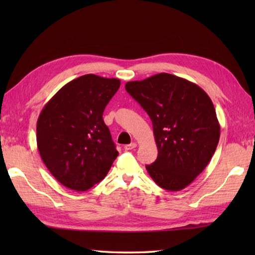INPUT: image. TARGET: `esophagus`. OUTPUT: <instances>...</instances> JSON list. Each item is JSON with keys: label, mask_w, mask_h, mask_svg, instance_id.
Segmentation results:
<instances>
[{"label": "esophagus", "mask_w": 255, "mask_h": 255, "mask_svg": "<svg viewBox=\"0 0 255 255\" xmlns=\"http://www.w3.org/2000/svg\"><path fill=\"white\" fill-rule=\"evenodd\" d=\"M136 147H137V143H136V142H131L130 144H126V145H125L124 149L128 151V150H133Z\"/></svg>", "instance_id": "obj_1"}]
</instances>
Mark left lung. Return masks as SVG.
Here are the masks:
<instances>
[{"instance_id": "obj_1", "label": "left lung", "mask_w": 255, "mask_h": 255, "mask_svg": "<svg viewBox=\"0 0 255 255\" xmlns=\"http://www.w3.org/2000/svg\"><path fill=\"white\" fill-rule=\"evenodd\" d=\"M125 88L152 122L158 158L145 165L149 175L166 191L185 188L207 166L219 141L210 97L197 84L170 73L131 81Z\"/></svg>"}]
</instances>
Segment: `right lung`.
Returning <instances> with one entry per match:
<instances>
[{"label": "right lung", "mask_w": 255, "mask_h": 255, "mask_svg": "<svg viewBox=\"0 0 255 255\" xmlns=\"http://www.w3.org/2000/svg\"><path fill=\"white\" fill-rule=\"evenodd\" d=\"M121 80L85 74L63 85L37 121V147L47 169L63 186L88 191L101 182L118 155L103 121Z\"/></svg>", "instance_id": "add662e5"}]
</instances>
